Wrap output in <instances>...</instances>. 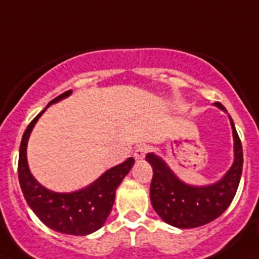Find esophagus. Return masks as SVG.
I'll list each match as a JSON object with an SVG mask.
<instances>
[{"label": "esophagus", "mask_w": 259, "mask_h": 259, "mask_svg": "<svg viewBox=\"0 0 259 259\" xmlns=\"http://www.w3.org/2000/svg\"><path fill=\"white\" fill-rule=\"evenodd\" d=\"M146 152H148V146L146 145L136 146V150H134V158H136V160H141V158L145 157Z\"/></svg>", "instance_id": "34e87169"}]
</instances>
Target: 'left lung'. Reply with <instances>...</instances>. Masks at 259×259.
Returning <instances> with one entry per match:
<instances>
[{
    "instance_id": "obj_1",
    "label": "left lung",
    "mask_w": 259,
    "mask_h": 259,
    "mask_svg": "<svg viewBox=\"0 0 259 259\" xmlns=\"http://www.w3.org/2000/svg\"><path fill=\"white\" fill-rule=\"evenodd\" d=\"M227 114L222 103H213ZM234 138V161L230 169L212 184L192 185L173 172L160 156L146 154L153 168L150 201L154 211L168 225L177 229H195L219 218L231 204L241 181L243 152L235 125L229 115Z\"/></svg>"
}]
</instances>
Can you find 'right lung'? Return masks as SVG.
<instances>
[{"label":"right lung","mask_w":259,"mask_h":259,"mask_svg":"<svg viewBox=\"0 0 259 259\" xmlns=\"http://www.w3.org/2000/svg\"><path fill=\"white\" fill-rule=\"evenodd\" d=\"M71 94L72 90L55 98L28 125L20 145L18 180L28 205L47 227L68 235H89L105 225L113 208L115 191L134 165V158L129 157L119 165L110 168L91 184L74 192H55L34 179L26 158L30 133L51 105L66 99Z\"/></svg>","instance_id":"1"}]
</instances>
